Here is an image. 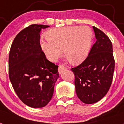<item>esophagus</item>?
Masks as SVG:
<instances>
[{
	"label": "esophagus",
	"mask_w": 124,
	"mask_h": 124,
	"mask_svg": "<svg viewBox=\"0 0 124 124\" xmlns=\"http://www.w3.org/2000/svg\"><path fill=\"white\" fill-rule=\"evenodd\" d=\"M66 70V68L64 67V66L61 65V64L59 65L58 73H60V74H61V73L63 71H64V70Z\"/></svg>",
	"instance_id": "obj_1"
}]
</instances>
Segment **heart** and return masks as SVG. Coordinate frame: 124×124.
<instances>
[{
  "instance_id": "obj_1",
  "label": "heart",
  "mask_w": 124,
  "mask_h": 124,
  "mask_svg": "<svg viewBox=\"0 0 124 124\" xmlns=\"http://www.w3.org/2000/svg\"><path fill=\"white\" fill-rule=\"evenodd\" d=\"M47 38V40L41 41V48L48 60L55 61L64 50L68 60L78 64L87 58L90 51L93 32L86 27H66L50 30Z\"/></svg>"
}]
</instances>
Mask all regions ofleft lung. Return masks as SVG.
Wrapping results in <instances>:
<instances>
[{
	"label": "left lung",
	"mask_w": 124,
	"mask_h": 124,
	"mask_svg": "<svg viewBox=\"0 0 124 124\" xmlns=\"http://www.w3.org/2000/svg\"><path fill=\"white\" fill-rule=\"evenodd\" d=\"M96 41L86 60L71 68L75 76L76 93L83 102L99 101L110 89L115 68L112 44L101 30L93 27Z\"/></svg>",
	"instance_id": "1"
}]
</instances>
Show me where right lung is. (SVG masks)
Segmentation results:
<instances>
[{
	"label": "right lung",
	"instance_id": "right-lung-1",
	"mask_svg": "<svg viewBox=\"0 0 124 124\" xmlns=\"http://www.w3.org/2000/svg\"><path fill=\"white\" fill-rule=\"evenodd\" d=\"M48 25L33 24L14 38L8 58L9 78L19 99L29 107H43L52 98L58 66L47 60L40 32Z\"/></svg>",
	"mask_w": 124,
	"mask_h": 124
}]
</instances>
